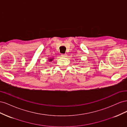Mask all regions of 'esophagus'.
<instances>
[{"instance_id": "obj_1", "label": "esophagus", "mask_w": 127, "mask_h": 127, "mask_svg": "<svg viewBox=\"0 0 127 127\" xmlns=\"http://www.w3.org/2000/svg\"><path fill=\"white\" fill-rule=\"evenodd\" d=\"M61 56L63 57V58H66V57H67V54H63V55H61Z\"/></svg>"}]
</instances>
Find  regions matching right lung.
I'll list each match as a JSON object with an SVG mask.
<instances>
[{
  "mask_svg": "<svg viewBox=\"0 0 127 127\" xmlns=\"http://www.w3.org/2000/svg\"><path fill=\"white\" fill-rule=\"evenodd\" d=\"M54 59V58H48V61H49V62H51V61Z\"/></svg>",
  "mask_w": 127,
  "mask_h": 127,
  "instance_id": "obj_1",
  "label": "right lung"
}]
</instances>
